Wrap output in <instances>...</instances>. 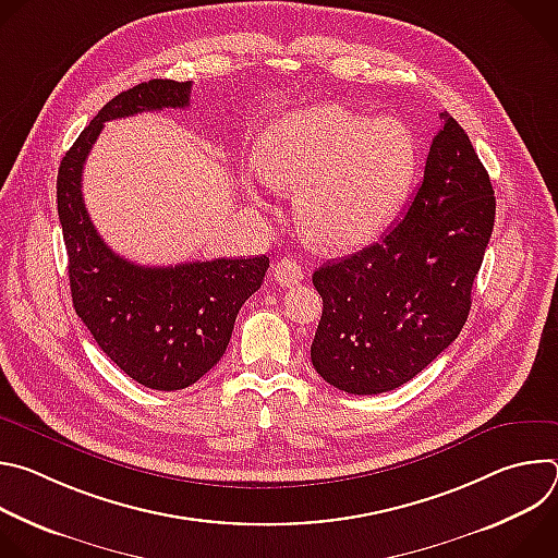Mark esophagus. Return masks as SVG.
Wrapping results in <instances>:
<instances>
[{
  "label": "esophagus",
  "instance_id": "34e87169",
  "mask_svg": "<svg viewBox=\"0 0 558 558\" xmlns=\"http://www.w3.org/2000/svg\"><path fill=\"white\" fill-rule=\"evenodd\" d=\"M274 278L282 284V287H293L298 282H302L304 271L300 267V263H295L293 258H280L274 265Z\"/></svg>",
  "mask_w": 558,
  "mask_h": 558
}]
</instances>
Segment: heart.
Returning a JSON list of instances; mask_svg holds the SVG:
<instances>
[{"mask_svg":"<svg viewBox=\"0 0 558 558\" xmlns=\"http://www.w3.org/2000/svg\"><path fill=\"white\" fill-rule=\"evenodd\" d=\"M267 183L298 190L295 218L323 252L357 250L404 205L420 168L409 123L315 104L274 119L258 145Z\"/></svg>","mask_w":558,"mask_h":558,"instance_id":"obj_1","label":"heart"}]
</instances>
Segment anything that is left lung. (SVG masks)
Returning a JSON list of instances; mask_svg holds the SVG:
<instances>
[{
    "label": "left lung",
    "instance_id": "obj_1",
    "mask_svg": "<svg viewBox=\"0 0 558 558\" xmlns=\"http://www.w3.org/2000/svg\"><path fill=\"white\" fill-rule=\"evenodd\" d=\"M424 181L402 220L357 254L313 274L323 295L311 362L353 395L400 388L468 320L495 225V190L463 128L441 112Z\"/></svg>",
    "mask_w": 558,
    "mask_h": 558
}]
</instances>
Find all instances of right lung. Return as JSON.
Returning a JSON list of instances; mask_svg holds the SVG:
<instances>
[{
	"label": "right lung",
	"mask_w": 558,
	"mask_h": 558,
	"mask_svg": "<svg viewBox=\"0 0 558 558\" xmlns=\"http://www.w3.org/2000/svg\"><path fill=\"white\" fill-rule=\"evenodd\" d=\"M190 82L151 78L108 101L65 151L57 209L68 252L72 304L101 351L134 381L181 390L225 353L235 315L263 284L269 258H216L143 267L117 256L97 233L82 194L84 163L106 121L190 106Z\"/></svg>",
	"instance_id": "add662e5"
}]
</instances>
